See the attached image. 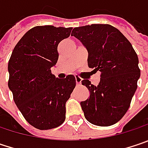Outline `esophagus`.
Wrapping results in <instances>:
<instances>
[{
	"mask_svg": "<svg viewBox=\"0 0 148 148\" xmlns=\"http://www.w3.org/2000/svg\"><path fill=\"white\" fill-rule=\"evenodd\" d=\"M76 82H77V84L80 85L81 82H82V78L79 77H76Z\"/></svg>",
	"mask_w": 148,
	"mask_h": 148,
	"instance_id": "34e87169",
	"label": "esophagus"
}]
</instances>
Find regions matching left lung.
<instances>
[{"instance_id":"8db88e82","label":"left lung","mask_w":148,"mask_h":148,"mask_svg":"<svg viewBox=\"0 0 148 148\" xmlns=\"http://www.w3.org/2000/svg\"><path fill=\"white\" fill-rule=\"evenodd\" d=\"M71 35L87 49L89 68L101 71L98 86L86 78L82 81L90 94L81 102L84 116L92 125H112L125 114L137 88L141 75L137 55L121 31L110 24L75 27Z\"/></svg>"}]
</instances>
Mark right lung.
Segmentation results:
<instances>
[{"label": "right lung", "mask_w": 148, "mask_h": 148, "mask_svg": "<svg viewBox=\"0 0 148 148\" xmlns=\"http://www.w3.org/2000/svg\"><path fill=\"white\" fill-rule=\"evenodd\" d=\"M72 27L37 26L18 41L8 62V87L27 121L39 130L58 127L66 119V103L76 87L68 75L56 77L51 68L57 63L60 42Z\"/></svg>", "instance_id": "right-lung-1"}]
</instances>
